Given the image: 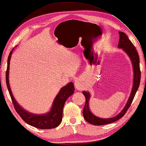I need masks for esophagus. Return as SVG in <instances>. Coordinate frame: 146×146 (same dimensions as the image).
<instances>
[{"mask_svg": "<svg viewBox=\"0 0 146 146\" xmlns=\"http://www.w3.org/2000/svg\"><path fill=\"white\" fill-rule=\"evenodd\" d=\"M74 86H75V88L76 90H80L81 89V83L80 81L79 80H75L74 81Z\"/></svg>", "mask_w": 146, "mask_h": 146, "instance_id": "1", "label": "esophagus"}]
</instances>
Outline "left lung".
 <instances>
[{
	"mask_svg": "<svg viewBox=\"0 0 146 146\" xmlns=\"http://www.w3.org/2000/svg\"><path fill=\"white\" fill-rule=\"evenodd\" d=\"M119 44H118V47L121 48H123L124 52L127 54L131 58V60L133 63V69H134V83L133 89L131 91V93L130 96L129 98V100L126 103V105L124 108V109L122 110L121 113L117 114L114 117L109 118V119H102V118L96 117L94 114L91 113L89 110V104L88 101L90 100V94L88 92L86 91H83V94L85 96L86 102L84 104V107L83 111V117L88 123L91 124L95 125V126H101V125H104L107 124H110L113 122L116 121L117 120L119 119L120 118L124 116V115L126 114L129 108L130 107L131 104L133 102L134 98L135 95L138 88L139 86L140 81H141V70L139 66V56L138 53L137 52L135 47L133 45L132 42L129 39L127 36L125 34L124 32H119Z\"/></svg>",
	"mask_w": 146,
	"mask_h": 146,
	"instance_id": "1",
	"label": "left lung"
}]
</instances>
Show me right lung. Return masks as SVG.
<instances>
[{
    "label": "right lung",
    "instance_id": "right-lung-1",
    "mask_svg": "<svg viewBox=\"0 0 146 146\" xmlns=\"http://www.w3.org/2000/svg\"><path fill=\"white\" fill-rule=\"evenodd\" d=\"M13 50V48L12 50V51H11L8 56L7 68L5 78L7 86L10 96H11L13 105L14 106L16 112L19 114V116L21 117L22 119L25 123L32 126L38 129H53L57 127L62 120L64 104H65V103L68 98L71 95H72L74 91L73 83L72 82H70L60 90V92L55 98V100H54L52 104V108L49 113L43 115H36L29 113V112L23 110L17 103V101L15 100L14 98L12 95L11 88H10L9 82V72L10 60H11Z\"/></svg>",
    "mask_w": 146,
    "mask_h": 146
}]
</instances>
